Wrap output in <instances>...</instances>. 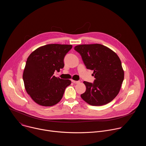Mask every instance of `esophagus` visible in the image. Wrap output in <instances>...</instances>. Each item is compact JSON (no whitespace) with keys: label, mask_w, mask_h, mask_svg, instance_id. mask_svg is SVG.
<instances>
[{"label":"esophagus","mask_w":146,"mask_h":146,"mask_svg":"<svg viewBox=\"0 0 146 146\" xmlns=\"http://www.w3.org/2000/svg\"><path fill=\"white\" fill-rule=\"evenodd\" d=\"M72 81L73 83H74V84H79V83H80V81H75V80H72Z\"/></svg>","instance_id":"obj_1"}]
</instances>
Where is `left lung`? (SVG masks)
I'll list each match as a JSON object with an SVG mask.
<instances>
[{"label":"left lung","instance_id":"1","mask_svg":"<svg viewBox=\"0 0 146 146\" xmlns=\"http://www.w3.org/2000/svg\"><path fill=\"white\" fill-rule=\"evenodd\" d=\"M74 50L81 56L88 69L94 70L93 84L84 81L86 92L81 98L92 106H102L118 94L124 78V71L117 54L100 44H81Z\"/></svg>","mask_w":146,"mask_h":146}]
</instances>
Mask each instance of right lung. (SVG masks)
Returning <instances> with one entry per match:
<instances>
[{"label":"right lung","mask_w":146,"mask_h":146,"mask_svg":"<svg viewBox=\"0 0 146 146\" xmlns=\"http://www.w3.org/2000/svg\"><path fill=\"white\" fill-rule=\"evenodd\" d=\"M72 45L51 44L40 47L28 56L23 73L25 88L38 105L52 106L62 98L69 79L54 76L64 67V59Z\"/></svg>","instance_id":"1"}]
</instances>
